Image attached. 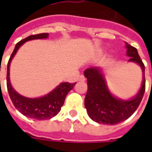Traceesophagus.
<instances>
[{"label": "esophagus", "mask_w": 152, "mask_h": 152, "mask_svg": "<svg viewBox=\"0 0 152 152\" xmlns=\"http://www.w3.org/2000/svg\"><path fill=\"white\" fill-rule=\"evenodd\" d=\"M78 80H79V81H85V77L84 76V75H80V76L79 77V79H78Z\"/></svg>", "instance_id": "esophagus-1"}]
</instances>
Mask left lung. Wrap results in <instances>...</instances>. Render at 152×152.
Segmentation results:
<instances>
[{
  "instance_id": "left-lung-1",
  "label": "left lung",
  "mask_w": 152,
  "mask_h": 152,
  "mask_svg": "<svg viewBox=\"0 0 152 152\" xmlns=\"http://www.w3.org/2000/svg\"><path fill=\"white\" fill-rule=\"evenodd\" d=\"M127 56L129 61L137 62L143 71V82L136 96L129 101H122L111 95L105 79L98 67H90L85 71L88 90L85 98V106L91 119L99 124L113 125L131 117L140 106L145 91V65L138 54L137 49L125 42Z\"/></svg>"
}]
</instances>
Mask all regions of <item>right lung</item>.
<instances>
[{"label": "right lung", "mask_w": 152, "mask_h": 152, "mask_svg": "<svg viewBox=\"0 0 152 152\" xmlns=\"http://www.w3.org/2000/svg\"><path fill=\"white\" fill-rule=\"evenodd\" d=\"M48 35H49L48 33H42L38 34H33L20 40L16 45L14 50L12 51L7 63V86L9 96L11 98L15 107L23 115L26 116L28 118L37 120L50 119L51 118L55 117L60 112L67 93L73 89L76 83H67V82L61 83L54 91H52L45 96L40 98H34V99L27 98L20 96L12 89L9 79V71H10L9 67L11 61L16 54L17 50H18V48L24 42L34 39H45L48 37Z\"/></svg>", "instance_id": "right-lung-1"}]
</instances>
